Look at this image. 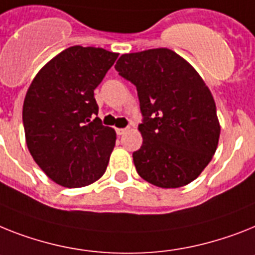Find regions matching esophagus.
<instances>
[{"label":"esophagus","mask_w":255,"mask_h":255,"mask_svg":"<svg viewBox=\"0 0 255 255\" xmlns=\"http://www.w3.org/2000/svg\"><path fill=\"white\" fill-rule=\"evenodd\" d=\"M126 130L128 129H116V132L119 134V135H123V134H125Z\"/></svg>","instance_id":"obj_1"}]
</instances>
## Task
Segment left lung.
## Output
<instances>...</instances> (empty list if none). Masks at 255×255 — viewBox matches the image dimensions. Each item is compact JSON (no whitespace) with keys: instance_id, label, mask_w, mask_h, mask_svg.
<instances>
[{"instance_id":"1","label":"left lung","mask_w":255,"mask_h":255,"mask_svg":"<svg viewBox=\"0 0 255 255\" xmlns=\"http://www.w3.org/2000/svg\"><path fill=\"white\" fill-rule=\"evenodd\" d=\"M115 67L139 98L143 143L132 153L138 174L164 189L190 184L211 161L220 136L210 88L168 48L123 54Z\"/></svg>"}]
</instances>
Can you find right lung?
Instances as JSON below:
<instances>
[{
	"mask_svg": "<svg viewBox=\"0 0 255 255\" xmlns=\"http://www.w3.org/2000/svg\"><path fill=\"white\" fill-rule=\"evenodd\" d=\"M119 53L67 48L44 65L23 103L26 143L33 160L56 184L83 188L104 174L116 131L98 116L94 90Z\"/></svg>",
	"mask_w": 255,
	"mask_h": 255,
	"instance_id": "1",
	"label": "right lung"
}]
</instances>
